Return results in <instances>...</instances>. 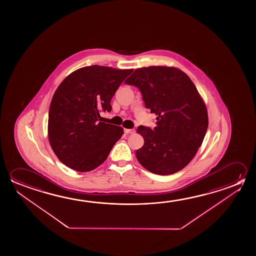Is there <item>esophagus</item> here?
<instances>
[{"label":"esophagus","mask_w":256,"mask_h":256,"mask_svg":"<svg viewBox=\"0 0 256 256\" xmlns=\"http://www.w3.org/2000/svg\"><path fill=\"white\" fill-rule=\"evenodd\" d=\"M124 132L126 133V134H133L134 132V130H130V128H125L124 130Z\"/></svg>","instance_id":"obj_1"}]
</instances>
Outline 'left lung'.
<instances>
[{
  "label": "left lung",
  "instance_id": "1",
  "mask_svg": "<svg viewBox=\"0 0 256 256\" xmlns=\"http://www.w3.org/2000/svg\"><path fill=\"white\" fill-rule=\"evenodd\" d=\"M142 92L154 114V130L140 126L144 142L136 152L139 164L157 175L184 168L196 154L208 128L206 105L188 76L166 66L136 68L125 81Z\"/></svg>",
  "mask_w": 256,
  "mask_h": 256
}]
</instances>
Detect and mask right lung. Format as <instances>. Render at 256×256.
Here are the masks:
<instances>
[{
  "label": "right lung",
  "mask_w": 256,
  "mask_h": 256,
  "mask_svg": "<svg viewBox=\"0 0 256 256\" xmlns=\"http://www.w3.org/2000/svg\"><path fill=\"white\" fill-rule=\"evenodd\" d=\"M133 72L92 65L67 76L50 102L48 138L58 159L80 172L92 170L107 159L124 134L122 126L99 120L110 112V101Z\"/></svg>",
  "instance_id": "1"
}]
</instances>
